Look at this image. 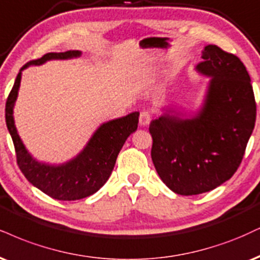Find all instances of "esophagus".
Here are the masks:
<instances>
[{"instance_id":"obj_1","label":"esophagus","mask_w":260,"mask_h":260,"mask_svg":"<svg viewBox=\"0 0 260 260\" xmlns=\"http://www.w3.org/2000/svg\"><path fill=\"white\" fill-rule=\"evenodd\" d=\"M151 121V115L149 114L148 111H143L140 112V116H139V124L140 126H148Z\"/></svg>"}]
</instances>
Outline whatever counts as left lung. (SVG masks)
Wrapping results in <instances>:
<instances>
[{"instance_id": "left-lung-1", "label": "left lung", "mask_w": 260, "mask_h": 260, "mask_svg": "<svg viewBox=\"0 0 260 260\" xmlns=\"http://www.w3.org/2000/svg\"><path fill=\"white\" fill-rule=\"evenodd\" d=\"M196 71L209 77L200 108L183 114L164 108L151 121V158L161 180L179 195L211 191L234 176L255 122L251 77L236 55L203 48Z\"/></svg>"}]
</instances>
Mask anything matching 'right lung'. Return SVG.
Masks as SVG:
<instances>
[{"instance_id": "1", "label": "right lung", "mask_w": 260, "mask_h": 260, "mask_svg": "<svg viewBox=\"0 0 260 260\" xmlns=\"http://www.w3.org/2000/svg\"><path fill=\"white\" fill-rule=\"evenodd\" d=\"M81 51L47 53L20 69L6 103V123L13 140L17 162L27 180L41 191L60 201H75L93 195L110 177L118 152L128 137L138 127L139 112L104 122L94 131L84 148L75 157L62 164H46L36 160L27 151L14 122V105L20 88L23 70L31 65H42L49 60L79 58Z\"/></svg>"}]
</instances>
